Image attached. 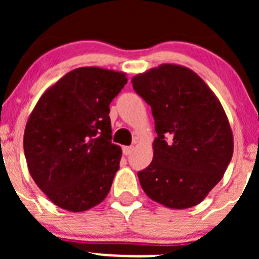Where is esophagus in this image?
<instances>
[{
    "mask_svg": "<svg viewBox=\"0 0 259 259\" xmlns=\"http://www.w3.org/2000/svg\"><path fill=\"white\" fill-rule=\"evenodd\" d=\"M133 150H134V146H122V153H124V155H130L133 153Z\"/></svg>",
    "mask_w": 259,
    "mask_h": 259,
    "instance_id": "esophagus-1",
    "label": "esophagus"
}]
</instances>
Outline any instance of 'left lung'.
<instances>
[{"instance_id":"obj_1","label":"left lung","mask_w":259,"mask_h":259,"mask_svg":"<svg viewBox=\"0 0 259 259\" xmlns=\"http://www.w3.org/2000/svg\"><path fill=\"white\" fill-rule=\"evenodd\" d=\"M151 108L158 137L140 185L170 209L199 204L223 178L233 155V133L221 101L193 70L161 64L132 79Z\"/></svg>"}]
</instances>
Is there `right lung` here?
I'll return each instance as SVG.
<instances>
[{"mask_svg":"<svg viewBox=\"0 0 259 259\" xmlns=\"http://www.w3.org/2000/svg\"><path fill=\"white\" fill-rule=\"evenodd\" d=\"M126 82L125 72L79 67L50 86L28 116V171L57 207L85 211L110 192L121 148L111 143L109 105Z\"/></svg>","mask_w":259,"mask_h":259,"instance_id":"1","label":"right lung"}]
</instances>
